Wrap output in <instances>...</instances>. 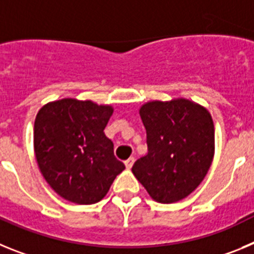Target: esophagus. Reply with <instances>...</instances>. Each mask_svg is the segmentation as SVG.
Wrapping results in <instances>:
<instances>
[{"label":"esophagus","instance_id":"obj_1","mask_svg":"<svg viewBox=\"0 0 254 254\" xmlns=\"http://www.w3.org/2000/svg\"><path fill=\"white\" fill-rule=\"evenodd\" d=\"M133 161H134V159H133V158H129V159H127V160L125 161V165H126V168H127V169H131V168H132V165H133Z\"/></svg>","mask_w":254,"mask_h":254}]
</instances>
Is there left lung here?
I'll use <instances>...</instances> for the list:
<instances>
[{"mask_svg":"<svg viewBox=\"0 0 254 254\" xmlns=\"http://www.w3.org/2000/svg\"><path fill=\"white\" fill-rule=\"evenodd\" d=\"M147 133V154L132 173L154 201L173 203L199 186L215 155V128L210 112L185 98L141 105Z\"/></svg>","mask_w":254,"mask_h":254,"instance_id":"obj_1","label":"left lung"}]
</instances>
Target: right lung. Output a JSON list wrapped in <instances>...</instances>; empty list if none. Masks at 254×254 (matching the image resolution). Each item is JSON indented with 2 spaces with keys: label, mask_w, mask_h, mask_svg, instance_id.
Masks as SVG:
<instances>
[{
  "label": "right lung",
  "mask_w": 254,
  "mask_h": 254,
  "mask_svg": "<svg viewBox=\"0 0 254 254\" xmlns=\"http://www.w3.org/2000/svg\"><path fill=\"white\" fill-rule=\"evenodd\" d=\"M113 111L109 104L64 98L44 104L35 117L38 167L52 190L69 202H99L125 170L104 134Z\"/></svg>",
  "instance_id": "add662e5"
}]
</instances>
